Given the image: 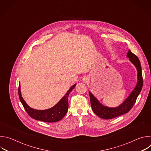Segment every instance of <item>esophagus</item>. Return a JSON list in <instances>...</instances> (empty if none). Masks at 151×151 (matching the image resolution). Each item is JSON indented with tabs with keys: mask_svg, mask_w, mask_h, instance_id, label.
Here are the masks:
<instances>
[{
	"mask_svg": "<svg viewBox=\"0 0 151 151\" xmlns=\"http://www.w3.org/2000/svg\"><path fill=\"white\" fill-rule=\"evenodd\" d=\"M82 81H83L84 82H88L89 81V78H88V76H84V77L83 78V79H82Z\"/></svg>",
	"mask_w": 151,
	"mask_h": 151,
	"instance_id": "1",
	"label": "esophagus"
}]
</instances>
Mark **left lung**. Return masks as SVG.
Instances as JSON below:
<instances>
[{
	"label": "left lung",
	"mask_w": 151,
	"mask_h": 151,
	"mask_svg": "<svg viewBox=\"0 0 151 151\" xmlns=\"http://www.w3.org/2000/svg\"><path fill=\"white\" fill-rule=\"evenodd\" d=\"M127 56L130 58L131 62L136 66L137 70V84L136 87L128 96V97L122 103L115 108H111V107H106L100 104L99 101L95 98V97L89 92L90 97V102L91 108L93 112L99 117L104 119H110L114 118L121 116L128 112L134 106L138 96L139 95L142 89L143 80L142 73V67L140 65V62L138 57L134 54L130 50H129Z\"/></svg>",
	"instance_id": "1"
}]
</instances>
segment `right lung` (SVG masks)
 I'll list each match as a JSON object with an SVG mask.
<instances>
[{
    "label": "right lung",
    "instance_id": "right-lung-1",
    "mask_svg": "<svg viewBox=\"0 0 151 151\" xmlns=\"http://www.w3.org/2000/svg\"><path fill=\"white\" fill-rule=\"evenodd\" d=\"M76 85H73L60 101L52 108L47 110H36L30 107L21 97L19 85L18 87V96L20 101L22 103L24 109L28 115L32 118L47 122H54L61 120L66 114L68 107V97L70 91L75 88Z\"/></svg>",
    "mask_w": 151,
    "mask_h": 151
}]
</instances>
